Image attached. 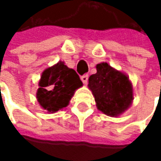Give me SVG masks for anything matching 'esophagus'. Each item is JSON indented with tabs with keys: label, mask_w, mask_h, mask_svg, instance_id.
<instances>
[{
	"label": "esophagus",
	"mask_w": 161,
	"mask_h": 161,
	"mask_svg": "<svg viewBox=\"0 0 161 161\" xmlns=\"http://www.w3.org/2000/svg\"><path fill=\"white\" fill-rule=\"evenodd\" d=\"M80 79H81L83 84H87L88 83V80H89V74H84L83 76L80 77Z\"/></svg>",
	"instance_id": "1"
}]
</instances>
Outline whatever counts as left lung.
Wrapping results in <instances>:
<instances>
[{"mask_svg":"<svg viewBox=\"0 0 161 161\" xmlns=\"http://www.w3.org/2000/svg\"><path fill=\"white\" fill-rule=\"evenodd\" d=\"M88 86L97 108L107 115H119L133 101V87L129 79L107 63L97 65V73L90 76Z\"/></svg>","mask_w":161,"mask_h":161,"instance_id":"8db88e82","label":"left lung"}]
</instances>
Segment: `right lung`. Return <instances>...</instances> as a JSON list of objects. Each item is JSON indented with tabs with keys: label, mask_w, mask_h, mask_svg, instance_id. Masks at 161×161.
Listing matches in <instances>:
<instances>
[{
	"label": "right lung",
	"mask_w": 161,
	"mask_h": 161,
	"mask_svg": "<svg viewBox=\"0 0 161 161\" xmlns=\"http://www.w3.org/2000/svg\"><path fill=\"white\" fill-rule=\"evenodd\" d=\"M39 86L37 100L44 109L53 113L67 107L82 82L76 71L60 62L43 72Z\"/></svg>",
	"instance_id": "add662e5"
}]
</instances>
